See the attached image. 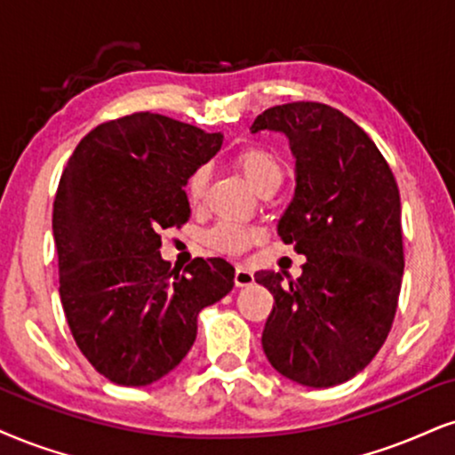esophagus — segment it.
Returning a JSON list of instances; mask_svg holds the SVG:
<instances>
[{
	"mask_svg": "<svg viewBox=\"0 0 455 455\" xmlns=\"http://www.w3.org/2000/svg\"><path fill=\"white\" fill-rule=\"evenodd\" d=\"M234 283H236V287H249V284L255 283L253 272L246 270L244 266H236V272H234Z\"/></svg>",
	"mask_w": 455,
	"mask_h": 455,
	"instance_id": "34e87169",
	"label": "esophagus"
}]
</instances>
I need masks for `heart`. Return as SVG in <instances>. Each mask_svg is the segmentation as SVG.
Returning <instances> with one entry per match:
<instances>
[{
	"mask_svg": "<svg viewBox=\"0 0 455 455\" xmlns=\"http://www.w3.org/2000/svg\"><path fill=\"white\" fill-rule=\"evenodd\" d=\"M234 166L243 172L246 181L253 185L259 194L276 192L284 181V175H287L283 156L270 145L263 143H251L240 148L234 154ZM206 185H209V171L204 166H198L196 171L189 172L188 181H185V196H188L189 204H202L206 196ZM259 240V229L243 226V223L236 221H217L215 226L202 234V243L215 253L223 255L244 253L249 246L257 244Z\"/></svg>",
	"mask_w": 455,
	"mask_h": 455,
	"instance_id": "1",
	"label": "heart"
}]
</instances>
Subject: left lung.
<instances>
[{
  "label": "left lung",
  "instance_id": "1",
  "mask_svg": "<svg viewBox=\"0 0 455 455\" xmlns=\"http://www.w3.org/2000/svg\"><path fill=\"white\" fill-rule=\"evenodd\" d=\"M289 137L295 198L280 240L306 255L301 276L257 272L274 295L261 346L278 373L329 388L363 371L388 338L403 283L401 196L382 151L341 111L316 100L276 105L253 132Z\"/></svg>",
  "mask_w": 455,
  "mask_h": 455
}]
</instances>
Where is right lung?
Masks as SVG:
<instances>
[{
	"label": "right lung",
	"mask_w": 455,
	"mask_h": 455,
	"mask_svg": "<svg viewBox=\"0 0 455 455\" xmlns=\"http://www.w3.org/2000/svg\"><path fill=\"white\" fill-rule=\"evenodd\" d=\"M172 117L139 111L92 128L56 189L52 229L59 293L73 339L109 382L148 386L177 367L196 318L234 287L221 257L177 270L160 232L189 221L185 181L221 148Z\"/></svg>",
	"instance_id": "obj_1"
}]
</instances>
